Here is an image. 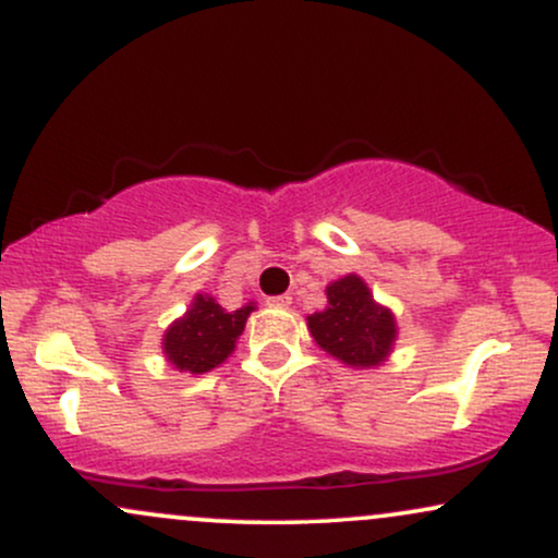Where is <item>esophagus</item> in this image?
I'll list each match as a JSON object with an SVG mask.
<instances>
[{
	"label": "esophagus",
	"instance_id": "34e87169",
	"mask_svg": "<svg viewBox=\"0 0 558 558\" xmlns=\"http://www.w3.org/2000/svg\"><path fill=\"white\" fill-rule=\"evenodd\" d=\"M267 304H270V306H280V310H286V306H291V296H288V293H280V296H270V299H267Z\"/></svg>",
	"mask_w": 558,
	"mask_h": 558
}]
</instances>
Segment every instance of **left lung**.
<instances>
[{
    "mask_svg": "<svg viewBox=\"0 0 558 558\" xmlns=\"http://www.w3.org/2000/svg\"><path fill=\"white\" fill-rule=\"evenodd\" d=\"M328 306L306 317L312 338L323 351L349 367H377L393 349L396 317L380 306L360 275H345L325 288Z\"/></svg>",
    "mask_w": 558,
    "mask_h": 558,
    "instance_id": "obj_1",
    "label": "left lung"
}]
</instances>
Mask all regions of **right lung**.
<instances>
[{
  "label": "right lung",
  "instance_id": "obj_1",
  "mask_svg": "<svg viewBox=\"0 0 558 558\" xmlns=\"http://www.w3.org/2000/svg\"><path fill=\"white\" fill-rule=\"evenodd\" d=\"M252 312V301L241 310L228 312L209 293H196L189 312L165 330V356L181 373H209L233 354L235 341L246 328V317Z\"/></svg>",
  "mask_w": 558,
  "mask_h": 558
}]
</instances>
